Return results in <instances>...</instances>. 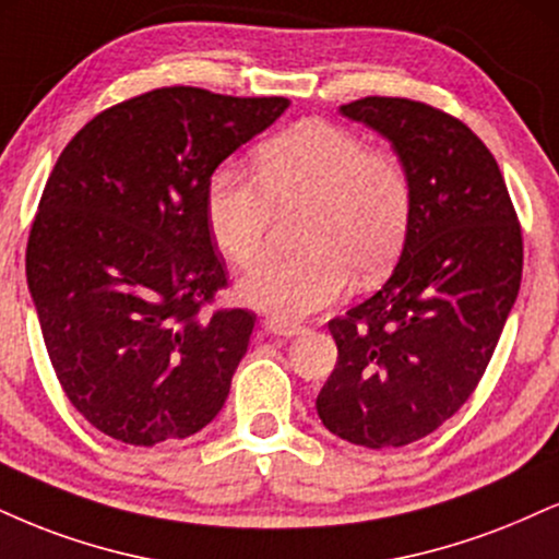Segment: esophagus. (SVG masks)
Wrapping results in <instances>:
<instances>
[{
  "instance_id": "obj_1",
  "label": "esophagus",
  "mask_w": 559,
  "mask_h": 559,
  "mask_svg": "<svg viewBox=\"0 0 559 559\" xmlns=\"http://www.w3.org/2000/svg\"><path fill=\"white\" fill-rule=\"evenodd\" d=\"M265 331L273 335H284V338H292V335H299L301 331H305V325H299V322L271 318V320H265Z\"/></svg>"
}]
</instances>
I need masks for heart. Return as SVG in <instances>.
I'll return each instance as SVG.
<instances>
[{
    "instance_id": "heart-1",
    "label": "heart",
    "mask_w": 559,
    "mask_h": 559,
    "mask_svg": "<svg viewBox=\"0 0 559 559\" xmlns=\"http://www.w3.org/2000/svg\"><path fill=\"white\" fill-rule=\"evenodd\" d=\"M297 211L301 252L262 262L239 284L247 305L278 320L331 305L354 273L380 278L412 228L414 187L395 153L322 119L262 143L252 153V179L221 169L207 181V228L237 267L265 254L275 213Z\"/></svg>"
}]
</instances>
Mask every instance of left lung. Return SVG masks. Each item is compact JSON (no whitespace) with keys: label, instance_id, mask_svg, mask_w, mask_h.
Instances as JSON below:
<instances>
[{"label":"left lung","instance_id":"left-lung-1","mask_svg":"<svg viewBox=\"0 0 559 559\" xmlns=\"http://www.w3.org/2000/svg\"><path fill=\"white\" fill-rule=\"evenodd\" d=\"M341 114L390 140L412 179L414 215L380 292L328 322L338 361L318 414L354 445L403 448L479 385L521 288V224L495 156L461 119L385 96Z\"/></svg>","mask_w":559,"mask_h":559}]
</instances>
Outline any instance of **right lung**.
I'll return each instance as SVG.
<instances>
[{
  "label": "right lung",
  "instance_id": "1",
  "mask_svg": "<svg viewBox=\"0 0 559 559\" xmlns=\"http://www.w3.org/2000/svg\"><path fill=\"white\" fill-rule=\"evenodd\" d=\"M286 109L281 96L156 87L93 117L57 158L25 275L59 385L98 432L185 440L226 403L254 314H203L228 286L207 181Z\"/></svg>",
  "mask_w": 559,
  "mask_h": 559
}]
</instances>
